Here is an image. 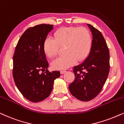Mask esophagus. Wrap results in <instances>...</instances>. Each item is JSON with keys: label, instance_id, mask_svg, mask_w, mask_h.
<instances>
[{"label": "esophagus", "instance_id": "esophagus-1", "mask_svg": "<svg viewBox=\"0 0 124 124\" xmlns=\"http://www.w3.org/2000/svg\"><path fill=\"white\" fill-rule=\"evenodd\" d=\"M66 72H67L66 70H61L60 73H61V74H64V73H65Z\"/></svg>", "mask_w": 124, "mask_h": 124}]
</instances>
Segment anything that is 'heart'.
Segmentation results:
<instances>
[{
    "instance_id": "b5f03b06",
    "label": "heart",
    "mask_w": 124,
    "mask_h": 124,
    "mask_svg": "<svg viewBox=\"0 0 124 124\" xmlns=\"http://www.w3.org/2000/svg\"><path fill=\"white\" fill-rule=\"evenodd\" d=\"M92 39L91 34L85 27H62L54 32V39L47 38L43 44V51L49 58L57 55L59 47L64 48L63 57L54 60L51 64L56 70H66L76 63L77 60L83 61L91 50Z\"/></svg>"
}]
</instances>
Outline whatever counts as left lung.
Segmentation results:
<instances>
[{
	"mask_svg": "<svg viewBox=\"0 0 124 124\" xmlns=\"http://www.w3.org/2000/svg\"><path fill=\"white\" fill-rule=\"evenodd\" d=\"M92 34V43L88 57L75 66V78L69 85V90L79 100L88 101L100 93L108 76L109 51L102 33L87 24Z\"/></svg>",
	"mask_w": 124,
	"mask_h": 124,
	"instance_id": "obj_1",
	"label": "left lung"
}]
</instances>
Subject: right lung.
<instances>
[{
    "label": "right lung",
    "mask_w": 124,
    "mask_h": 124,
    "mask_svg": "<svg viewBox=\"0 0 124 124\" xmlns=\"http://www.w3.org/2000/svg\"><path fill=\"white\" fill-rule=\"evenodd\" d=\"M54 25L40 24L27 29L20 37L13 57V77L17 89L28 100L38 102L51 94L59 71L49 72L43 44ZM40 74V70H45Z\"/></svg>",
    "instance_id": "add662e5"
}]
</instances>
